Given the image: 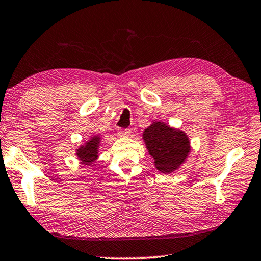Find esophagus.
<instances>
[{
    "mask_svg": "<svg viewBox=\"0 0 261 261\" xmlns=\"http://www.w3.org/2000/svg\"><path fill=\"white\" fill-rule=\"evenodd\" d=\"M131 135V130L129 129H118V136L119 137H129V136Z\"/></svg>",
    "mask_w": 261,
    "mask_h": 261,
    "instance_id": "34e87169",
    "label": "esophagus"
}]
</instances>
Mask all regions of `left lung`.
Segmentation results:
<instances>
[{
  "label": "left lung",
  "instance_id": "left-lung-1",
  "mask_svg": "<svg viewBox=\"0 0 261 261\" xmlns=\"http://www.w3.org/2000/svg\"><path fill=\"white\" fill-rule=\"evenodd\" d=\"M143 139L155 168L164 174L176 171L190 153V140L186 132L164 122H153L144 130Z\"/></svg>",
  "mask_w": 261,
  "mask_h": 261
}]
</instances>
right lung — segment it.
Returning a JSON list of instances; mask_svg holds the SVG:
<instances>
[{"mask_svg":"<svg viewBox=\"0 0 261 261\" xmlns=\"http://www.w3.org/2000/svg\"><path fill=\"white\" fill-rule=\"evenodd\" d=\"M101 143V136L95 135L87 140L84 145L79 146L76 148V156L77 159L85 165H92L98 156V147Z\"/></svg>","mask_w":261,"mask_h":261,"instance_id":"obj_1","label":"right lung"}]
</instances>
